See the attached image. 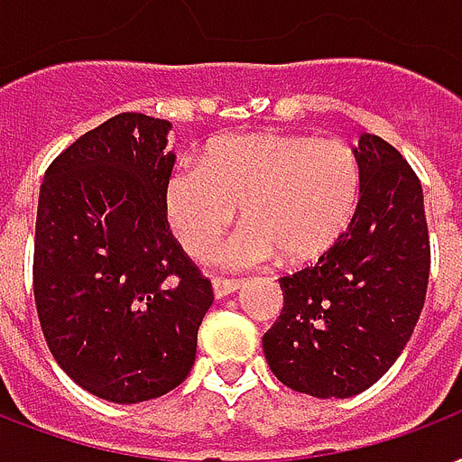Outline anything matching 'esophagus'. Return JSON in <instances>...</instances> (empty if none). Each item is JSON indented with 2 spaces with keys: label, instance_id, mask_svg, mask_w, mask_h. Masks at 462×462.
<instances>
[{
  "label": "esophagus",
  "instance_id": "1",
  "mask_svg": "<svg viewBox=\"0 0 462 462\" xmlns=\"http://www.w3.org/2000/svg\"><path fill=\"white\" fill-rule=\"evenodd\" d=\"M212 289H214V296H217V299H224V296L238 291V289H241V282L217 277V280L212 282Z\"/></svg>",
  "mask_w": 462,
  "mask_h": 462
}]
</instances>
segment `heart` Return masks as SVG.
Listing matches in <instances>:
<instances>
[{"mask_svg":"<svg viewBox=\"0 0 462 462\" xmlns=\"http://www.w3.org/2000/svg\"><path fill=\"white\" fill-rule=\"evenodd\" d=\"M359 190V161L339 139L234 134L168 173L163 214L195 260L212 255L241 207L248 221L221 248L224 267L248 270L280 253L309 263L345 234Z\"/></svg>","mask_w":462,"mask_h":462,"instance_id":"1","label":"heart"}]
</instances>
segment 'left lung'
I'll use <instances>...</instances> for the list:
<instances>
[{"instance_id":"obj_1","label":"left lung","mask_w":462,"mask_h":462,"mask_svg":"<svg viewBox=\"0 0 462 462\" xmlns=\"http://www.w3.org/2000/svg\"><path fill=\"white\" fill-rule=\"evenodd\" d=\"M354 156L361 199L349 226L316 264L282 277L277 323L264 332L272 374L313 398H352L395 364L427 296L421 182L395 146L361 134Z\"/></svg>"}]
</instances>
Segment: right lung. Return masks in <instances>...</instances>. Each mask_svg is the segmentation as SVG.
Segmentation results:
<instances>
[{"mask_svg": "<svg viewBox=\"0 0 462 462\" xmlns=\"http://www.w3.org/2000/svg\"><path fill=\"white\" fill-rule=\"evenodd\" d=\"M171 123L120 113L67 146L42 178L33 294L62 371L96 398L134 405L180 385L214 301L168 228Z\"/></svg>", "mask_w": 462, "mask_h": 462, "instance_id": "1", "label": "right lung"}]
</instances>
